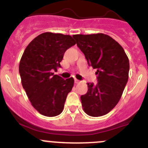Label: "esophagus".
Segmentation results:
<instances>
[{
	"instance_id": "34e87169",
	"label": "esophagus",
	"mask_w": 148,
	"mask_h": 148,
	"mask_svg": "<svg viewBox=\"0 0 148 148\" xmlns=\"http://www.w3.org/2000/svg\"><path fill=\"white\" fill-rule=\"evenodd\" d=\"M79 82V81L78 79H74V83H75V84H78Z\"/></svg>"
}]
</instances>
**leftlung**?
<instances>
[{
	"instance_id": "1",
	"label": "left lung",
	"mask_w": 148,
	"mask_h": 148,
	"mask_svg": "<svg viewBox=\"0 0 148 148\" xmlns=\"http://www.w3.org/2000/svg\"><path fill=\"white\" fill-rule=\"evenodd\" d=\"M73 38L88 65L97 69V82L87 83V92L81 96L83 110L90 116L106 115L119 103L128 81V57L107 34H75Z\"/></svg>"
}]
</instances>
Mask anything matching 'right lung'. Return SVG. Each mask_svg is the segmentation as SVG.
Segmentation results:
<instances>
[{"instance_id": "1", "label": "right lung", "mask_w": 148, "mask_h": 148, "mask_svg": "<svg viewBox=\"0 0 148 148\" xmlns=\"http://www.w3.org/2000/svg\"><path fill=\"white\" fill-rule=\"evenodd\" d=\"M75 44L70 35L45 32L24 50L19 63L21 84L32 106L42 115L56 116L64 110L74 80L64 79L53 72L61 67L66 51Z\"/></svg>"}]
</instances>
